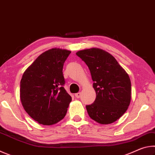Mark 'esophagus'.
Here are the masks:
<instances>
[{
  "mask_svg": "<svg viewBox=\"0 0 155 155\" xmlns=\"http://www.w3.org/2000/svg\"><path fill=\"white\" fill-rule=\"evenodd\" d=\"M81 92H78V93L75 94V97L77 98H79L80 97H81Z\"/></svg>",
  "mask_w": 155,
  "mask_h": 155,
  "instance_id": "34e87169",
  "label": "esophagus"
}]
</instances>
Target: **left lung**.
I'll return each instance as SVG.
<instances>
[{
	"instance_id": "1",
	"label": "left lung",
	"mask_w": 155,
	"mask_h": 155,
	"mask_svg": "<svg viewBox=\"0 0 155 155\" xmlns=\"http://www.w3.org/2000/svg\"><path fill=\"white\" fill-rule=\"evenodd\" d=\"M87 65L96 97L86 109L91 119L102 124L116 121L124 114L131 98V83L125 70L114 57L93 48L77 52Z\"/></svg>"
}]
</instances>
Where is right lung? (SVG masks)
I'll list each match as a JSON object with an SVG mask.
<instances>
[{"label": "right lung", "mask_w": 155, "mask_h": 155, "mask_svg": "<svg viewBox=\"0 0 155 155\" xmlns=\"http://www.w3.org/2000/svg\"><path fill=\"white\" fill-rule=\"evenodd\" d=\"M71 53L52 48L28 67L20 81V100L26 112L43 125L56 124L66 115L72 98L64 86L63 67Z\"/></svg>", "instance_id": "obj_1"}]
</instances>
